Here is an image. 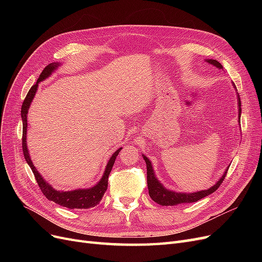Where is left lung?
<instances>
[{
	"label": "left lung",
	"instance_id": "1",
	"mask_svg": "<svg viewBox=\"0 0 262 262\" xmlns=\"http://www.w3.org/2000/svg\"><path fill=\"white\" fill-rule=\"evenodd\" d=\"M210 64L216 67L217 69H223L221 63L216 60H212V59H208L205 60ZM236 89V87H235ZM237 100H238V122H241V114H242V102H241V98L239 95L237 93ZM144 158V161L146 163V173H147V188H148V194L150 196V199L153 201H155L156 203L161 204V205H177L180 203H191V202H196L198 200H201L203 198H205L207 195L213 193L215 190L221 186L222 182H223L224 178L226 177V173L228 170V167L231 165H228L227 169L225 170V172L223 173L219 181L216 182L215 185L212 186L211 188L207 189V190H202V191H196V192H192V193H186V192H176V191H171V190L166 189L161 182L156 178V175L153 169V165L150 163V161L145 155H142Z\"/></svg>",
	"mask_w": 262,
	"mask_h": 262
}]
</instances>
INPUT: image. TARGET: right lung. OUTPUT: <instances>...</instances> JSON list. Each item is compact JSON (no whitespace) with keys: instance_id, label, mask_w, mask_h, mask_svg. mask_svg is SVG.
<instances>
[{"instance_id":"obj_1","label":"right lung","mask_w":262,"mask_h":262,"mask_svg":"<svg viewBox=\"0 0 262 262\" xmlns=\"http://www.w3.org/2000/svg\"><path fill=\"white\" fill-rule=\"evenodd\" d=\"M60 64L59 63H50L49 66H47L43 70L41 74L39 75L37 83L35 85L31 86V89L29 90L28 94L26 95L25 99L23 101L21 105V120H23V152L24 156H25V161L29 165V167L33 170L35 178L38 182L39 188L41 189L42 193L47 199L53 201L54 203H57L61 207H64L68 209H90L97 205L101 198L104 196V193L106 192L107 187H108V177L109 173L113 169V166L115 164L116 157L118 156L119 152H120V148H118L116 152L112 155V157L109 158V162L106 165V168L104 171V175H102L101 179L97 182L96 185L92 188L89 189H75L72 190V191H60V190L54 189L51 187L48 181H46L43 177L39 173V171L36 169L34 166L33 162L30 160L29 152L27 148V143H26V136H27V114H28V109L30 106V102L33 101L35 94L38 89V84L46 80L47 77H49L53 72L54 70H57Z\"/></svg>"}]
</instances>
